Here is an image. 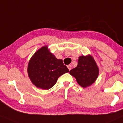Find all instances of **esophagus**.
I'll use <instances>...</instances> for the list:
<instances>
[{
	"label": "esophagus",
	"instance_id": "obj_1",
	"mask_svg": "<svg viewBox=\"0 0 123 123\" xmlns=\"http://www.w3.org/2000/svg\"><path fill=\"white\" fill-rule=\"evenodd\" d=\"M67 67H68V69H69V71H70L71 69H72V67H71V65H68V66H67Z\"/></svg>",
	"mask_w": 123,
	"mask_h": 123
}]
</instances>
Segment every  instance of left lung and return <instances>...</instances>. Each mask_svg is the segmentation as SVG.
<instances>
[{
	"label": "left lung",
	"mask_w": 123,
	"mask_h": 123,
	"mask_svg": "<svg viewBox=\"0 0 123 123\" xmlns=\"http://www.w3.org/2000/svg\"><path fill=\"white\" fill-rule=\"evenodd\" d=\"M80 86L86 88L95 82L98 75V68L91 56L79 57L78 66L69 71Z\"/></svg>",
	"instance_id": "left-lung-1"
}]
</instances>
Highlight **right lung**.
I'll use <instances>...</instances> for the list:
<instances>
[{"instance_id":"right-lung-1","label":"right lung","mask_w":123,"mask_h":123,"mask_svg":"<svg viewBox=\"0 0 123 123\" xmlns=\"http://www.w3.org/2000/svg\"><path fill=\"white\" fill-rule=\"evenodd\" d=\"M69 72L62 59L49 52L47 46L43 47L30 59L28 74L35 86L41 89H50L60 76Z\"/></svg>"}]
</instances>
